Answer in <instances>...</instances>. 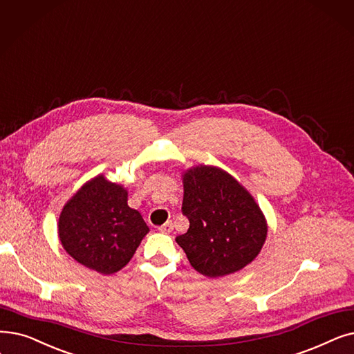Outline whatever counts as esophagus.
Here are the masks:
<instances>
[{"label": "esophagus", "mask_w": 354, "mask_h": 354, "mask_svg": "<svg viewBox=\"0 0 354 354\" xmlns=\"http://www.w3.org/2000/svg\"><path fill=\"white\" fill-rule=\"evenodd\" d=\"M159 232H160V233H165V234H171V233L174 232V224H172L171 221L165 223L163 225L159 227Z\"/></svg>", "instance_id": "34e87169"}]
</instances>
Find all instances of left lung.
I'll return each mask as SVG.
<instances>
[{"label": "left lung", "instance_id": "8db88e82", "mask_svg": "<svg viewBox=\"0 0 354 354\" xmlns=\"http://www.w3.org/2000/svg\"><path fill=\"white\" fill-rule=\"evenodd\" d=\"M182 212L189 220L176 243L192 268L223 278L252 263L268 237V221L252 194L224 169L198 165L182 174Z\"/></svg>", "mask_w": 354, "mask_h": 354}]
</instances>
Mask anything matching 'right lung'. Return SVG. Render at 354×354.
Instances as JSON below:
<instances>
[{"label": "right lung", "mask_w": 354, "mask_h": 354, "mask_svg": "<svg viewBox=\"0 0 354 354\" xmlns=\"http://www.w3.org/2000/svg\"><path fill=\"white\" fill-rule=\"evenodd\" d=\"M127 195L122 183L97 175L68 199L57 234L76 262L101 274H113L130 262L149 227L129 207Z\"/></svg>", "instance_id": "add662e5"}]
</instances>
